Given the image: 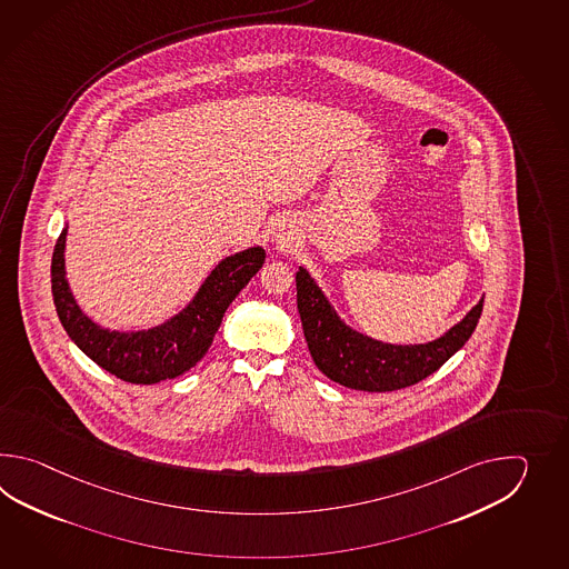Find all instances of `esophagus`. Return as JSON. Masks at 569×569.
Wrapping results in <instances>:
<instances>
[{
  "instance_id": "esophagus-1",
  "label": "esophagus",
  "mask_w": 569,
  "mask_h": 569,
  "mask_svg": "<svg viewBox=\"0 0 569 569\" xmlns=\"http://www.w3.org/2000/svg\"><path fill=\"white\" fill-rule=\"evenodd\" d=\"M277 240H279V243L282 246V248L292 243V231L287 228V223H282V226L277 228Z\"/></svg>"
}]
</instances>
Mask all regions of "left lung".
Masks as SVG:
<instances>
[{
	"instance_id": "obj_1",
	"label": "left lung",
	"mask_w": 569,
	"mask_h": 569,
	"mask_svg": "<svg viewBox=\"0 0 569 569\" xmlns=\"http://www.w3.org/2000/svg\"><path fill=\"white\" fill-rule=\"evenodd\" d=\"M297 307L315 366L341 387L388 392L437 372L472 338L483 297L446 333L427 343H387L348 326L307 268L297 270Z\"/></svg>"
}]
</instances>
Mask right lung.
Segmentation results:
<instances>
[{
    "instance_id": "1",
    "label": "right lung",
    "mask_w": 569,
    "mask_h": 569,
    "mask_svg": "<svg viewBox=\"0 0 569 569\" xmlns=\"http://www.w3.org/2000/svg\"><path fill=\"white\" fill-rule=\"evenodd\" d=\"M67 230L69 226L62 228L50 267L57 315L87 358L132 385H157L191 370L209 350L230 302L267 258L262 246L226 256L179 313L160 326L120 331L93 321L74 299L64 268Z\"/></svg>"
}]
</instances>
